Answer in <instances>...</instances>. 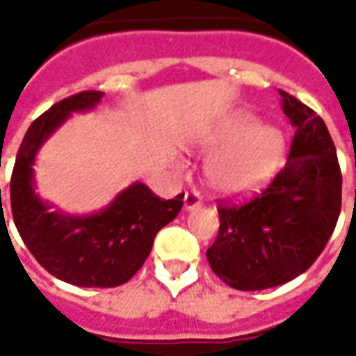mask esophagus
Returning <instances> with one entry per match:
<instances>
[{
	"mask_svg": "<svg viewBox=\"0 0 356 356\" xmlns=\"http://www.w3.org/2000/svg\"><path fill=\"white\" fill-rule=\"evenodd\" d=\"M201 207V197L197 192H186L184 194V211H192Z\"/></svg>",
	"mask_w": 356,
	"mask_h": 356,
	"instance_id": "1",
	"label": "esophagus"
}]
</instances>
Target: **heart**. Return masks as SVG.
I'll list each match as a JSON object with an SVG mask.
<instances>
[{"label":"heart","mask_w":356,"mask_h":356,"mask_svg":"<svg viewBox=\"0 0 356 356\" xmlns=\"http://www.w3.org/2000/svg\"><path fill=\"white\" fill-rule=\"evenodd\" d=\"M214 155L207 164V181L223 195L240 197L264 186L284 155V136L277 127L259 125L248 111L229 116L201 145Z\"/></svg>","instance_id":"b5f03b06"}]
</instances>
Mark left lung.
Wrapping results in <instances>:
<instances>
[{
  "mask_svg": "<svg viewBox=\"0 0 356 356\" xmlns=\"http://www.w3.org/2000/svg\"><path fill=\"white\" fill-rule=\"evenodd\" d=\"M296 127L286 166L242 207H220V231L207 249L212 271L236 290H264L309 270L329 242L342 207V173L325 122L279 90Z\"/></svg>",
  "mask_w": 356,
  "mask_h": 356,
  "instance_id": "1",
  "label": "left lung"
}]
</instances>
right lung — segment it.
I'll list each match as a JSON object with an SVG mask.
<instances>
[{"instance_id":"obj_1","label":"right lung","mask_w":356,"mask_h":356,"mask_svg":"<svg viewBox=\"0 0 356 356\" xmlns=\"http://www.w3.org/2000/svg\"><path fill=\"white\" fill-rule=\"evenodd\" d=\"M102 97L103 92H81L31 123L10 177L14 225L27 249L53 277L83 288L127 282L149 257L156 233L177 218L184 197L162 201L136 181L92 214H68L42 200L35 181L38 151L72 114L94 111Z\"/></svg>"}]
</instances>
